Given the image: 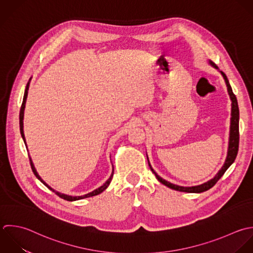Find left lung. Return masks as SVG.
<instances>
[{
	"instance_id": "1",
	"label": "left lung",
	"mask_w": 253,
	"mask_h": 253,
	"mask_svg": "<svg viewBox=\"0 0 253 253\" xmlns=\"http://www.w3.org/2000/svg\"><path fill=\"white\" fill-rule=\"evenodd\" d=\"M211 66H213L214 68L218 69V67L213 63V62H209ZM222 76L225 79L227 87H228V92L230 94V98L232 100V117H231V128H230V140H229V149H228V156L226 159V162L223 166V168L220 169V171L216 174V176L214 178H212L211 180L201 184V185H197V186H191V187H183V186H179V185H175L172 184L167 180H165L164 178H162L160 175H158V173L153 169V168L151 167L150 163V169L153 171V173H155L157 179L162 182L164 185L176 190V191H181V192H187V193H201L204 191L209 190L210 188H212L217 182L218 180L224 175V173L226 172V170L231 167V165L235 162L237 155H238V151H239V143H240V132H239V120H240V110H239V105H238V100L237 97L235 95V93L233 92L232 86L229 83V80L226 76V74L224 72H221Z\"/></svg>"
}]
</instances>
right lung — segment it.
<instances>
[{"mask_svg":"<svg viewBox=\"0 0 253 253\" xmlns=\"http://www.w3.org/2000/svg\"><path fill=\"white\" fill-rule=\"evenodd\" d=\"M29 82H30V80H29ZM29 82L27 83V84H26V87H25V90H24V95H23V100H22V104H21V107H20V111H19V129H20V134H21V137H22V139H23V142H24V144H25V146H26V143H25V138H24V133H23V115H24V108H25V102H26V98H27V93H28V88H29ZM29 162H30V166H31V169H32V171H33V173H34V175L47 187V188H49L51 191H53L56 195H58L60 198H62V199H64V200H67V201H76V200H81V199H84V198H87V197H91V196H95V195H98L99 193H101V192H103L107 187H108V185L110 184V181L112 180V177H113V172H114V169H112V173H111V175H110V177L105 181V183L103 184V185H101L100 187H98L97 189H95V190H93V191H91V192H89V193H87V194H85V195H83V196H70V195H66V194H63V193H60V192H58V191H56V190H54L53 188H51L45 181H43L42 179H41V177L38 175V173H37V171H36V169H35V168H34V165H33V163H32V161H31V159H30V157H29Z\"/></svg>","mask_w":253,"mask_h":253,"instance_id":"obj_1","label":"right lung"}]
</instances>
